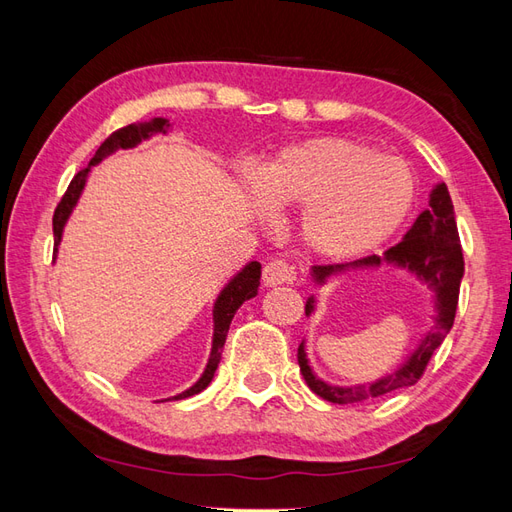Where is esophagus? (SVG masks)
<instances>
[{
	"label": "esophagus",
	"mask_w": 512,
	"mask_h": 512,
	"mask_svg": "<svg viewBox=\"0 0 512 512\" xmlns=\"http://www.w3.org/2000/svg\"><path fill=\"white\" fill-rule=\"evenodd\" d=\"M264 286L273 288L281 284H295L297 281V270L292 264L284 262V259H273L264 266V275H262Z\"/></svg>",
	"instance_id": "1"
}]
</instances>
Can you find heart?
Segmentation results:
<instances>
[{"label": "heart", "mask_w": 512, "mask_h": 512, "mask_svg": "<svg viewBox=\"0 0 512 512\" xmlns=\"http://www.w3.org/2000/svg\"><path fill=\"white\" fill-rule=\"evenodd\" d=\"M262 189L270 206L306 209L308 246L332 259L358 257L387 242L416 198L405 160L345 138L284 149L266 169Z\"/></svg>", "instance_id": "1"}]
</instances>
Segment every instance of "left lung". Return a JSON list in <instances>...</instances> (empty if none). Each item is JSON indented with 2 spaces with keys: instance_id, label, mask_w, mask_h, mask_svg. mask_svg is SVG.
I'll list each match as a JSON object with an SVG mask.
<instances>
[{
  "instance_id": "left-lung-1",
  "label": "left lung",
  "mask_w": 512,
  "mask_h": 512,
  "mask_svg": "<svg viewBox=\"0 0 512 512\" xmlns=\"http://www.w3.org/2000/svg\"><path fill=\"white\" fill-rule=\"evenodd\" d=\"M398 264L402 268L416 273L420 279L436 290V306L438 319L433 330L424 336V341L418 345V350L407 358V363L398 367L394 374L376 380L372 385H354V387H332L323 383L321 378L312 374L306 358V347L299 345V367L306 378L308 387L323 400L336 402V405H347V402H361L369 398L385 396L389 391L416 385L427 369L433 352L442 345L444 336L449 334L455 321V310H458L460 299V281L464 275V257L458 235V224H455L453 202L447 184H438L431 191L429 209L418 215V220L402 237V242L391 246L385 255H369L356 259L352 264H328L314 266L312 277L314 281L323 284L325 279L334 273H341L345 268H363V266H380V264ZM314 310V297L306 303V314Z\"/></svg>"
}]
</instances>
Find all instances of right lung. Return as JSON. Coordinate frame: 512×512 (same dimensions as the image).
Here are the masks:
<instances>
[{
    "label": "right lung",
    "mask_w": 512,
    "mask_h": 512,
    "mask_svg": "<svg viewBox=\"0 0 512 512\" xmlns=\"http://www.w3.org/2000/svg\"><path fill=\"white\" fill-rule=\"evenodd\" d=\"M169 127V121L167 118H154V121L149 123H132L127 127H121L116 129L114 134H110L105 138V143L96 149L94 158L90 160V165L81 169L76 176L72 178L68 191L63 193L61 202L57 204V209H54V215H52V231H54V253H57L59 248V242H61V233H63V226L65 222H68V217L74 209V204L79 202V195L85 187V180H88V173L90 169L96 165V162H101L105 156L114 154L116 149H129V147H136L140 140L149 138L151 134L156 132H165V129ZM259 277H262V264L259 262H250L242 273H237L231 284H228L222 292L220 297H217L215 301V308H213V347H211V358L209 363H206V369L204 374L200 376L198 383H195L193 387H189L187 391H182V394L173 396V400H182V398H189V396H195L200 394L202 389L209 387V383L213 380V374L217 365H220V358H222V347L226 343V334H228V328H231V321L235 317V312L239 310V306H242L244 301L253 299L257 295V288H259Z\"/></svg>",
    "instance_id": "right-lung-1"
}]
</instances>
